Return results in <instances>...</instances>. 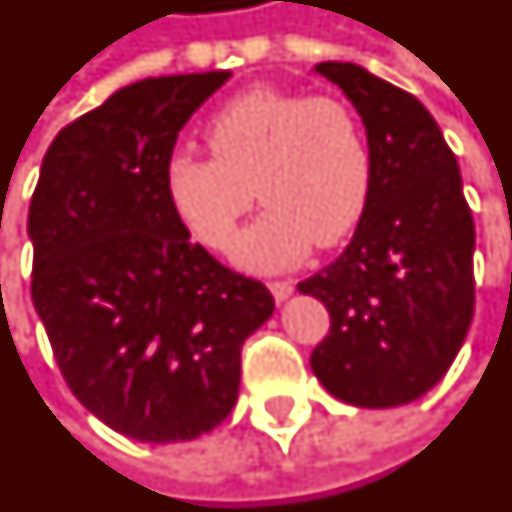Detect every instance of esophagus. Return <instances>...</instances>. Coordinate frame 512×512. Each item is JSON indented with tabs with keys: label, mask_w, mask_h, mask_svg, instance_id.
Here are the masks:
<instances>
[{
	"label": "esophagus",
	"mask_w": 512,
	"mask_h": 512,
	"mask_svg": "<svg viewBox=\"0 0 512 512\" xmlns=\"http://www.w3.org/2000/svg\"><path fill=\"white\" fill-rule=\"evenodd\" d=\"M268 288H271V293H274V299H277V302H285V299L293 293V282L291 280L268 282Z\"/></svg>",
	"instance_id": "obj_1"
}]
</instances>
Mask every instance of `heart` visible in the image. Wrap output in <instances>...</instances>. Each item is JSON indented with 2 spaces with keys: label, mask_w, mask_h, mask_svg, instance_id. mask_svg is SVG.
<instances>
[{
  "label": "heart",
  "mask_w": 512,
  "mask_h": 512,
  "mask_svg": "<svg viewBox=\"0 0 512 512\" xmlns=\"http://www.w3.org/2000/svg\"><path fill=\"white\" fill-rule=\"evenodd\" d=\"M205 141L213 157L177 152L166 160V196L196 241L221 252L255 188L266 210L232 249L246 271L296 266L313 241L330 246L346 238L366 210V130L343 99L252 88L207 121Z\"/></svg>",
  "instance_id": "b5f03b06"
}]
</instances>
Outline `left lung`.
<instances>
[{
    "instance_id": "obj_1",
    "label": "left lung",
    "mask_w": 512,
    "mask_h": 512,
    "mask_svg": "<svg viewBox=\"0 0 512 512\" xmlns=\"http://www.w3.org/2000/svg\"><path fill=\"white\" fill-rule=\"evenodd\" d=\"M313 71L363 119L371 188L343 255L296 285L330 310L310 366L346 405H407L449 371L474 316V219L460 169L416 96L355 63Z\"/></svg>"
}]
</instances>
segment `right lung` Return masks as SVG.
Here are the masks:
<instances>
[{
	"label": "right lung",
	"instance_id": "right-lung-1",
	"mask_svg": "<svg viewBox=\"0 0 512 512\" xmlns=\"http://www.w3.org/2000/svg\"><path fill=\"white\" fill-rule=\"evenodd\" d=\"M230 71L149 77L57 132L30 202L32 305L71 393L132 441H194L230 416L241 346L274 313L174 213L163 169Z\"/></svg>",
	"mask_w": 512,
	"mask_h": 512
}]
</instances>
